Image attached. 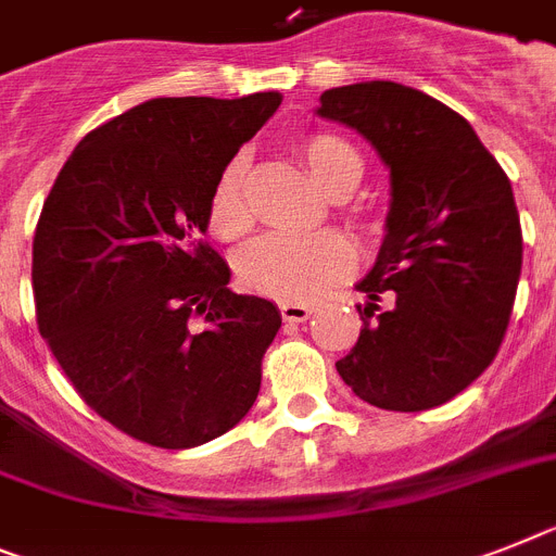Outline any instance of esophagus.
<instances>
[{
  "instance_id": "esophagus-1",
  "label": "esophagus",
  "mask_w": 556,
  "mask_h": 556,
  "mask_svg": "<svg viewBox=\"0 0 556 556\" xmlns=\"http://www.w3.org/2000/svg\"><path fill=\"white\" fill-rule=\"evenodd\" d=\"M279 314H282V319L286 321H305L311 319L314 311H311L307 305H302V302H282V305H279Z\"/></svg>"
}]
</instances>
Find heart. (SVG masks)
Listing matches in <instances>:
<instances>
[{
  "label": "heart",
  "mask_w": 556,
  "mask_h": 556,
  "mask_svg": "<svg viewBox=\"0 0 556 556\" xmlns=\"http://www.w3.org/2000/svg\"><path fill=\"white\" fill-rule=\"evenodd\" d=\"M296 155L307 175L330 198H344L365 177V161L350 141L330 132H311L300 138ZM245 161L231 157L220 172L208 203V226L223 240H235L251 226V212L242 194ZM356 220V212H350ZM356 265V251L336 231L316 235H274L256 237L237 254V277L245 288L274 300L314 302L333 291L350 277Z\"/></svg>",
  "instance_id": "obj_1"
}]
</instances>
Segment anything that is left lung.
<instances>
[{
  "mask_svg": "<svg viewBox=\"0 0 556 556\" xmlns=\"http://www.w3.org/2000/svg\"><path fill=\"white\" fill-rule=\"evenodd\" d=\"M316 115L365 135L390 169L384 240L356 286L365 325L336 370L372 407H441L506 333L523 265L511 184L469 121L404 84L333 87Z\"/></svg>",
  "mask_w": 556,
  "mask_h": 556,
  "instance_id": "8db88e82",
  "label": "left lung"
}]
</instances>
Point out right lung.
Masks as SVG:
<instances>
[{
  "instance_id": "obj_1",
  "label": "right lung",
  "mask_w": 556,
  "mask_h": 556,
  "mask_svg": "<svg viewBox=\"0 0 556 556\" xmlns=\"http://www.w3.org/2000/svg\"><path fill=\"white\" fill-rule=\"evenodd\" d=\"M279 104V92L143 101L84 135L45 200L39 330L78 395L138 441L191 450L254 407L282 316L228 288L203 235L217 177Z\"/></svg>"
}]
</instances>
